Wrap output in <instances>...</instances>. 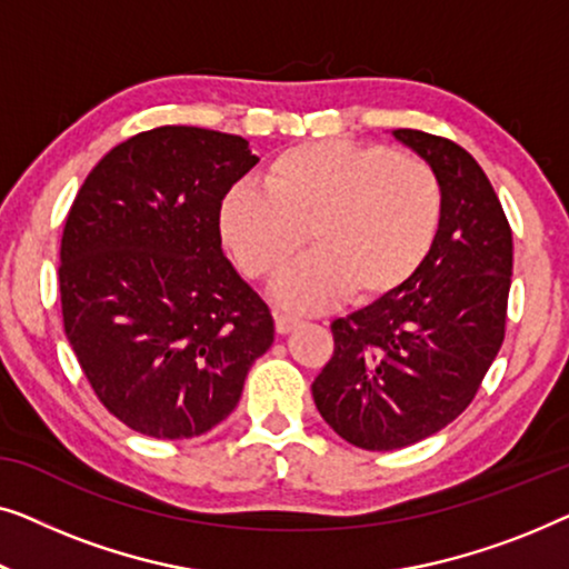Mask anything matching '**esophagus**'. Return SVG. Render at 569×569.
Returning <instances> with one entry per match:
<instances>
[{"mask_svg": "<svg viewBox=\"0 0 569 569\" xmlns=\"http://www.w3.org/2000/svg\"><path fill=\"white\" fill-rule=\"evenodd\" d=\"M301 325V319H296L291 315H276V330L278 335H288L291 330H296V327Z\"/></svg>", "mask_w": 569, "mask_h": 569, "instance_id": "obj_1", "label": "esophagus"}]
</instances>
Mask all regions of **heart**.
<instances>
[{"label": "heart", "mask_w": 569, "mask_h": 569, "mask_svg": "<svg viewBox=\"0 0 569 569\" xmlns=\"http://www.w3.org/2000/svg\"><path fill=\"white\" fill-rule=\"evenodd\" d=\"M443 219L433 167L379 143L309 141L281 151L266 190L234 186L219 208L223 244L254 281H270L307 242L315 252L278 278L276 301L293 311L340 296L373 303L418 276Z\"/></svg>", "instance_id": "b5f03b06"}]
</instances>
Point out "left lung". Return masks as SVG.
<instances>
[{
    "label": "left lung",
    "instance_id": "obj_1",
    "mask_svg": "<svg viewBox=\"0 0 569 569\" xmlns=\"http://www.w3.org/2000/svg\"><path fill=\"white\" fill-rule=\"evenodd\" d=\"M391 136L441 180V229L410 283L335 319L311 383L327 426L366 451L418 443L467 410L506 338L513 276V234L477 159L441 136Z\"/></svg>",
    "mask_w": 569,
    "mask_h": 569
}]
</instances>
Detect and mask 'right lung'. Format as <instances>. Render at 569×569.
<instances>
[{"label": "right lung", "instance_id": "right-lung-1", "mask_svg": "<svg viewBox=\"0 0 569 569\" xmlns=\"http://www.w3.org/2000/svg\"><path fill=\"white\" fill-rule=\"evenodd\" d=\"M242 136L162 126L87 174L61 237L63 330L94 395L151 438L201 436L273 346L268 303L221 250L219 208L258 164Z\"/></svg>", "mask_w": 569, "mask_h": 569}]
</instances>
